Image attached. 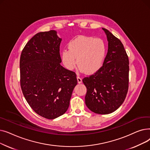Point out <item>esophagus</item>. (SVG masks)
Listing matches in <instances>:
<instances>
[{
    "instance_id": "34e87169",
    "label": "esophagus",
    "mask_w": 150,
    "mask_h": 150,
    "mask_svg": "<svg viewBox=\"0 0 150 150\" xmlns=\"http://www.w3.org/2000/svg\"><path fill=\"white\" fill-rule=\"evenodd\" d=\"M77 81H78V83H79V84H80V83H82V79H81V78H80V76H77Z\"/></svg>"
}]
</instances>
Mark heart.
Masks as SVG:
<instances>
[{"label": "heart", "instance_id": "heart-1", "mask_svg": "<svg viewBox=\"0 0 150 150\" xmlns=\"http://www.w3.org/2000/svg\"><path fill=\"white\" fill-rule=\"evenodd\" d=\"M106 54V47L101 39L79 36L68 44V50H62L61 59L68 70H73L76 64L81 72L92 74L103 66Z\"/></svg>", "mask_w": 150, "mask_h": 150}]
</instances>
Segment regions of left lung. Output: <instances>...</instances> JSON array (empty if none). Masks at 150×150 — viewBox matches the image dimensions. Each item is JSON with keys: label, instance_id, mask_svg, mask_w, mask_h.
Returning a JSON list of instances; mask_svg holds the SVG:
<instances>
[{"label": "left lung", "instance_id": "left-lung-1", "mask_svg": "<svg viewBox=\"0 0 150 150\" xmlns=\"http://www.w3.org/2000/svg\"><path fill=\"white\" fill-rule=\"evenodd\" d=\"M108 50L103 64L97 72L85 77V103L99 114L114 112L123 103L129 84V59L120 39L105 28Z\"/></svg>", "mask_w": 150, "mask_h": 150}]
</instances>
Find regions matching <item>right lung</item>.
<instances>
[{
    "label": "right lung",
    "instance_id": "obj_1",
    "mask_svg": "<svg viewBox=\"0 0 150 150\" xmlns=\"http://www.w3.org/2000/svg\"><path fill=\"white\" fill-rule=\"evenodd\" d=\"M55 30L36 34L20 58L21 87L33 111L47 119L64 114L77 84L76 74L61 66L59 38Z\"/></svg>",
    "mask_w": 150,
    "mask_h": 150
}]
</instances>
